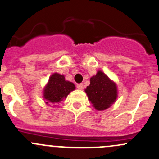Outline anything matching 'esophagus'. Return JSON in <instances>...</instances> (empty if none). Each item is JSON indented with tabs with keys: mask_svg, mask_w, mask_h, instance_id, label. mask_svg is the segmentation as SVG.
I'll return each mask as SVG.
<instances>
[{
	"mask_svg": "<svg viewBox=\"0 0 159 159\" xmlns=\"http://www.w3.org/2000/svg\"><path fill=\"white\" fill-rule=\"evenodd\" d=\"M83 88H84V84H83L82 83L77 84V89H78V90H82Z\"/></svg>",
	"mask_w": 159,
	"mask_h": 159,
	"instance_id": "34e87169",
	"label": "esophagus"
}]
</instances>
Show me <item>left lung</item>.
<instances>
[{
	"mask_svg": "<svg viewBox=\"0 0 159 159\" xmlns=\"http://www.w3.org/2000/svg\"><path fill=\"white\" fill-rule=\"evenodd\" d=\"M84 91L90 102L98 111L109 108L118 97L116 84L102 70L91 77L89 86Z\"/></svg>",
	"mask_w": 159,
	"mask_h": 159,
	"instance_id": "1",
	"label": "left lung"
}]
</instances>
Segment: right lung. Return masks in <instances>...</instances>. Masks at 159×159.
Masks as SVG:
<instances>
[{
	"label": "right lung",
	"mask_w": 159,
	"mask_h": 159,
	"mask_svg": "<svg viewBox=\"0 0 159 159\" xmlns=\"http://www.w3.org/2000/svg\"><path fill=\"white\" fill-rule=\"evenodd\" d=\"M75 89L72 82L66 81L64 75L54 73L49 78L48 82L44 89V98L46 104H57L65 99L70 91Z\"/></svg>",
	"instance_id": "right-lung-1"
}]
</instances>
